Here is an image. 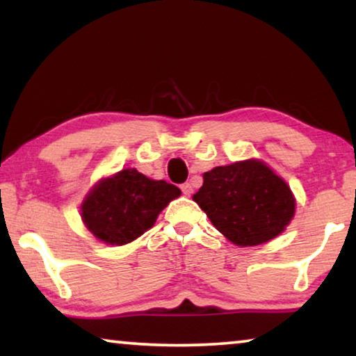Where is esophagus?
I'll return each mask as SVG.
<instances>
[{
    "instance_id": "obj_1",
    "label": "esophagus",
    "mask_w": 356,
    "mask_h": 356,
    "mask_svg": "<svg viewBox=\"0 0 356 356\" xmlns=\"http://www.w3.org/2000/svg\"><path fill=\"white\" fill-rule=\"evenodd\" d=\"M180 190H182V193H184L185 196H190L191 191H193V186H191L190 182H185V184L180 185Z\"/></svg>"
}]
</instances>
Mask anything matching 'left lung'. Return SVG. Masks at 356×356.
<instances>
[{
	"label": "left lung",
	"mask_w": 356,
	"mask_h": 356,
	"mask_svg": "<svg viewBox=\"0 0 356 356\" xmlns=\"http://www.w3.org/2000/svg\"><path fill=\"white\" fill-rule=\"evenodd\" d=\"M193 201L237 246H256L284 231L295 213L289 185L261 160L216 166L204 172Z\"/></svg>",
	"instance_id": "8db88e82"
}]
</instances>
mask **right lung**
I'll list each match as a JSON object with an SVG mask.
<instances>
[{"label": "right lung", "mask_w": 356, "mask_h": 356, "mask_svg": "<svg viewBox=\"0 0 356 356\" xmlns=\"http://www.w3.org/2000/svg\"><path fill=\"white\" fill-rule=\"evenodd\" d=\"M179 196L176 185L127 168L102 179L88 193L81 204V218L102 242L125 245L152 227L161 210Z\"/></svg>", "instance_id": "add662e5"}]
</instances>
